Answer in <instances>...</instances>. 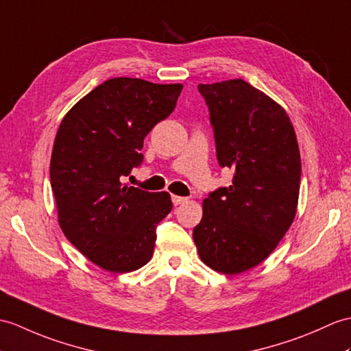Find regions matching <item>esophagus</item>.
Listing matches in <instances>:
<instances>
[{"label":"esophagus","mask_w":351,"mask_h":351,"mask_svg":"<svg viewBox=\"0 0 351 351\" xmlns=\"http://www.w3.org/2000/svg\"><path fill=\"white\" fill-rule=\"evenodd\" d=\"M186 200V197H181V195H172V202H173V205L175 206H178V205H181V203H185Z\"/></svg>","instance_id":"34e87169"}]
</instances>
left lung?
Instances as JSON below:
<instances>
[{
  "label": "left lung",
  "mask_w": 351,
  "mask_h": 351,
  "mask_svg": "<svg viewBox=\"0 0 351 351\" xmlns=\"http://www.w3.org/2000/svg\"><path fill=\"white\" fill-rule=\"evenodd\" d=\"M214 127L217 158L232 185L203 200L193 238L202 262L238 275L276 248L296 215L300 154L287 112L242 79L199 85Z\"/></svg>",
  "instance_id": "obj_1"
}]
</instances>
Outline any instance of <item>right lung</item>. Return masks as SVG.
Instances as JSON below:
<instances>
[{
    "mask_svg": "<svg viewBox=\"0 0 351 351\" xmlns=\"http://www.w3.org/2000/svg\"><path fill=\"white\" fill-rule=\"evenodd\" d=\"M181 84L113 77L65 113L53 142L51 185L62 233L89 262L124 274L149 262L166 191L122 184L143 160V138L173 112Z\"/></svg>",
    "mask_w": 351,
    "mask_h": 351,
    "instance_id": "add662e5",
    "label": "right lung"
}]
</instances>
